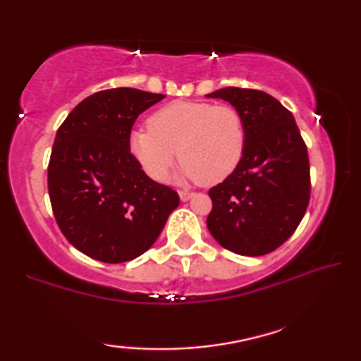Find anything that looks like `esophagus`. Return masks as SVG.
<instances>
[{
  "label": "esophagus",
  "instance_id": "esophagus-1",
  "mask_svg": "<svg viewBox=\"0 0 361 361\" xmlns=\"http://www.w3.org/2000/svg\"><path fill=\"white\" fill-rule=\"evenodd\" d=\"M192 195H193V192H189V190H179V197H180L182 202H187Z\"/></svg>",
  "mask_w": 361,
  "mask_h": 361
}]
</instances>
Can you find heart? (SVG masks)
<instances>
[{
    "label": "heart",
    "mask_w": 361,
    "mask_h": 361,
    "mask_svg": "<svg viewBox=\"0 0 361 361\" xmlns=\"http://www.w3.org/2000/svg\"><path fill=\"white\" fill-rule=\"evenodd\" d=\"M130 151L154 180H164L177 151L180 177L215 185L228 179L245 151L244 120L226 104L174 101L153 112L148 128L130 133Z\"/></svg>",
    "instance_id": "obj_1"
}]
</instances>
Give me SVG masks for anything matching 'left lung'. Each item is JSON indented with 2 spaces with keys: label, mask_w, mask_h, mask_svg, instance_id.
<instances>
[{
  "label": "left lung",
  "mask_w": 361,
  "mask_h": 361,
  "mask_svg": "<svg viewBox=\"0 0 361 361\" xmlns=\"http://www.w3.org/2000/svg\"><path fill=\"white\" fill-rule=\"evenodd\" d=\"M241 114L245 151L228 179L212 187L208 231L239 255H265L280 247L305 216L311 197L307 148L293 114L270 94L223 87L208 94Z\"/></svg>",
  "instance_id": "obj_1"
}]
</instances>
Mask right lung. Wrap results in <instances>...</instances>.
Wrapping results in <instances>:
<instances>
[{
  "label": "right lung",
  "instance_id": "right-lung-1",
  "mask_svg": "<svg viewBox=\"0 0 361 361\" xmlns=\"http://www.w3.org/2000/svg\"><path fill=\"white\" fill-rule=\"evenodd\" d=\"M164 97L133 87L99 91L56 132L51 210L68 241L101 262H128L146 252L179 205L177 192L149 179L128 145L135 120Z\"/></svg>",
  "mask_w": 361,
  "mask_h": 361
}]
</instances>
